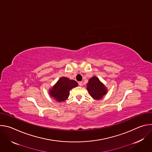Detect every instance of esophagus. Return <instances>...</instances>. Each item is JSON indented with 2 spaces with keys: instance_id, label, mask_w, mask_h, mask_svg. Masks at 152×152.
<instances>
[{
  "instance_id": "esophagus-1",
  "label": "esophagus",
  "mask_w": 152,
  "mask_h": 152,
  "mask_svg": "<svg viewBox=\"0 0 152 152\" xmlns=\"http://www.w3.org/2000/svg\"><path fill=\"white\" fill-rule=\"evenodd\" d=\"M79 85L80 86H82V85H83V83H82V82H79Z\"/></svg>"
}]
</instances>
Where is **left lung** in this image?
Wrapping results in <instances>:
<instances>
[{
  "instance_id": "8db88e82",
  "label": "left lung",
  "mask_w": 152,
  "mask_h": 152,
  "mask_svg": "<svg viewBox=\"0 0 152 152\" xmlns=\"http://www.w3.org/2000/svg\"><path fill=\"white\" fill-rule=\"evenodd\" d=\"M86 85L91 96L95 99H100L106 93V87L97 77H91Z\"/></svg>"
}]
</instances>
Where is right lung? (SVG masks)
Instances as JSON below:
<instances>
[{
	"instance_id": "right-lung-1",
	"label": "right lung",
	"mask_w": 152,
	"mask_h": 152,
	"mask_svg": "<svg viewBox=\"0 0 152 152\" xmlns=\"http://www.w3.org/2000/svg\"><path fill=\"white\" fill-rule=\"evenodd\" d=\"M77 85L75 80L62 77L58 80L49 93L58 102H64L69 96L70 90Z\"/></svg>"
}]
</instances>
